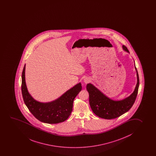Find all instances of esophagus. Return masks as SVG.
Returning <instances> with one entry per match:
<instances>
[{
	"mask_svg": "<svg viewBox=\"0 0 156 156\" xmlns=\"http://www.w3.org/2000/svg\"><path fill=\"white\" fill-rule=\"evenodd\" d=\"M90 81V79L89 78H85V79H84V82L85 83V84H87V83H88L89 81Z\"/></svg>",
	"mask_w": 156,
	"mask_h": 156,
	"instance_id": "esophagus-1",
	"label": "esophagus"
}]
</instances>
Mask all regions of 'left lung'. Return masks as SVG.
Listing matches in <instances>:
<instances>
[{"label":"left lung","mask_w":156,"mask_h":156,"mask_svg":"<svg viewBox=\"0 0 156 156\" xmlns=\"http://www.w3.org/2000/svg\"><path fill=\"white\" fill-rule=\"evenodd\" d=\"M122 48L125 51L129 53V50L124 45ZM135 68L137 73V84L133 93L129 97L121 100H114L104 94L101 91L93 84L88 83L86 89L89 93V102L93 113L100 118L105 119H113L118 118L127 112L135 101L140 85L137 70Z\"/></svg>","instance_id":"8db88e82"}]
</instances>
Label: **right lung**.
Here are the masks:
<instances>
[{
  "instance_id": "right-lung-1",
  "label": "right lung",
  "mask_w": 156,
  "mask_h": 156,
  "mask_svg": "<svg viewBox=\"0 0 156 156\" xmlns=\"http://www.w3.org/2000/svg\"><path fill=\"white\" fill-rule=\"evenodd\" d=\"M26 64L22 73L21 90L23 99L29 111L41 122L56 124L65 121L72 112L73 102L81 90L80 83L69 89L60 97L48 102H41L34 99L27 89L25 79Z\"/></svg>"
}]
</instances>
